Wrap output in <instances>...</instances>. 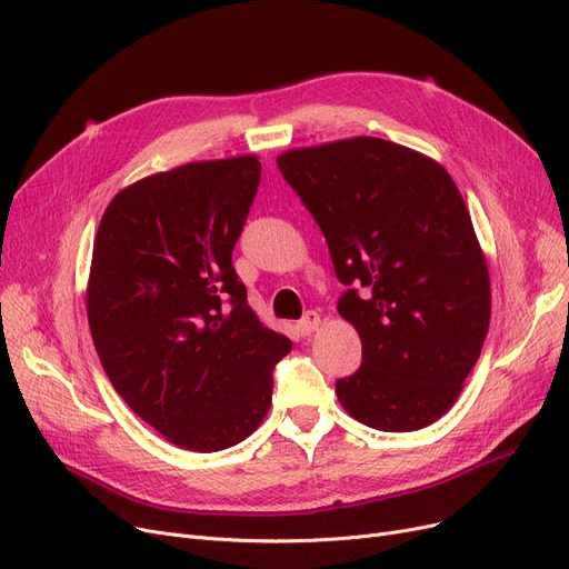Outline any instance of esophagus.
<instances>
[{"label": "esophagus", "mask_w": 569, "mask_h": 569, "mask_svg": "<svg viewBox=\"0 0 569 569\" xmlns=\"http://www.w3.org/2000/svg\"><path fill=\"white\" fill-rule=\"evenodd\" d=\"M318 327H320V313H316V311H307L305 318L297 322V330H300L302 337H309L311 332L318 330Z\"/></svg>", "instance_id": "1"}]
</instances>
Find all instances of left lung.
I'll use <instances>...</instances> for the list:
<instances>
[{"label":"left lung","instance_id":"left-lung-1","mask_svg":"<svg viewBox=\"0 0 569 569\" xmlns=\"http://www.w3.org/2000/svg\"><path fill=\"white\" fill-rule=\"evenodd\" d=\"M348 290L339 313L362 367L337 380L343 410L378 431H417L455 406L482 352L491 281L468 207L438 161L357 136L279 154Z\"/></svg>","mask_w":569,"mask_h":569}]
</instances>
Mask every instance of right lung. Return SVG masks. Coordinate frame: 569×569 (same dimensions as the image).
Instances as JSON below:
<instances>
[{
    "mask_svg": "<svg viewBox=\"0 0 569 569\" xmlns=\"http://www.w3.org/2000/svg\"><path fill=\"white\" fill-rule=\"evenodd\" d=\"M258 184L256 154L149 174L110 200L94 239L87 320L103 371L140 420L191 452L260 427L292 348L232 267Z\"/></svg>",
    "mask_w": 569,
    "mask_h": 569,
    "instance_id": "add662e5",
    "label": "right lung"
}]
</instances>
